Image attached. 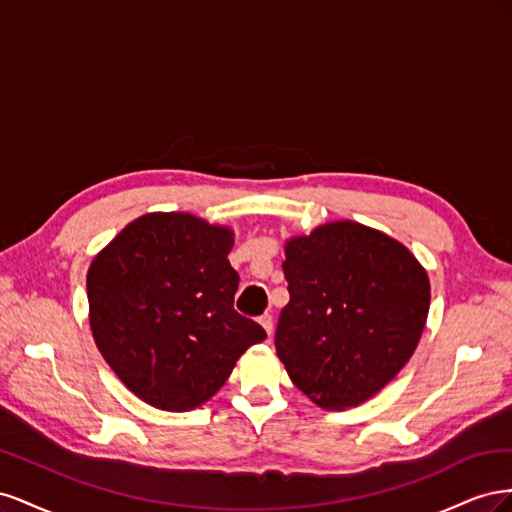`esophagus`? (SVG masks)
I'll use <instances>...</instances> for the list:
<instances>
[{"mask_svg":"<svg viewBox=\"0 0 512 512\" xmlns=\"http://www.w3.org/2000/svg\"><path fill=\"white\" fill-rule=\"evenodd\" d=\"M258 322H260V327L267 331V335L273 333V318H271V314H262V316L258 318Z\"/></svg>","mask_w":512,"mask_h":512,"instance_id":"obj_1","label":"esophagus"}]
</instances>
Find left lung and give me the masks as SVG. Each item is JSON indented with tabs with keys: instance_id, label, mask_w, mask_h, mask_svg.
I'll list each match as a JSON object with an SVG mask.
<instances>
[{
	"instance_id": "left-lung-1",
	"label": "left lung",
	"mask_w": 512,
	"mask_h": 512,
	"mask_svg": "<svg viewBox=\"0 0 512 512\" xmlns=\"http://www.w3.org/2000/svg\"><path fill=\"white\" fill-rule=\"evenodd\" d=\"M290 303L275 350L294 386L324 410H346L384 389L423 335L431 286L404 243L352 220L284 245Z\"/></svg>"
}]
</instances>
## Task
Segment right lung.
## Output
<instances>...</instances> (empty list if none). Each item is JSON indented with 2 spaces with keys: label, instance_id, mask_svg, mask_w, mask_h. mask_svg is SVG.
I'll return each instance as SVG.
<instances>
[{
  "label": "right lung",
  "instance_id": "obj_1",
  "mask_svg": "<svg viewBox=\"0 0 512 512\" xmlns=\"http://www.w3.org/2000/svg\"><path fill=\"white\" fill-rule=\"evenodd\" d=\"M235 232L192 213H145L87 271L89 327L104 361L145 404L203 406L267 337L235 312Z\"/></svg>",
  "mask_w": 512,
  "mask_h": 512
}]
</instances>
